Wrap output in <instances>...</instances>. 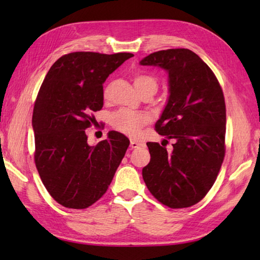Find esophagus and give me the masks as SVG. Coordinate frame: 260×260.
<instances>
[{
	"label": "esophagus",
	"instance_id": "1",
	"mask_svg": "<svg viewBox=\"0 0 260 260\" xmlns=\"http://www.w3.org/2000/svg\"><path fill=\"white\" fill-rule=\"evenodd\" d=\"M141 145H143L141 142H137V141H134V140L131 141V147L132 148H136V147H139Z\"/></svg>",
	"mask_w": 260,
	"mask_h": 260
}]
</instances>
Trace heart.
Wrapping results in <instances>:
<instances>
[{
	"instance_id": "b5f03b06",
	"label": "heart",
	"mask_w": 260,
	"mask_h": 260,
	"mask_svg": "<svg viewBox=\"0 0 260 260\" xmlns=\"http://www.w3.org/2000/svg\"><path fill=\"white\" fill-rule=\"evenodd\" d=\"M134 86L137 91H142L144 89H153L156 91L157 82L151 76L139 74L134 77ZM108 91V88L105 89V95ZM150 121V116L145 113L132 112V110L123 109L118 113L113 115L112 125L115 129L127 135L135 136L140 133L143 126Z\"/></svg>"
}]
</instances>
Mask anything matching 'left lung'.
<instances>
[{
	"label": "left lung",
	"instance_id": "1",
	"mask_svg": "<svg viewBox=\"0 0 260 260\" xmlns=\"http://www.w3.org/2000/svg\"><path fill=\"white\" fill-rule=\"evenodd\" d=\"M140 64L167 71L169 97L155 128L174 140L169 152L158 143H146L151 161L143 168V180L165 206L191 207L211 189L224 157L222 89L209 66L189 49L154 52Z\"/></svg>",
	"mask_w": 260,
	"mask_h": 260
}]
</instances>
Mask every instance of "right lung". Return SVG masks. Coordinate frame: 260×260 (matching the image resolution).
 Wrapping results in <instances>:
<instances>
[{"label": "right lung", "instance_id": "add662e5", "mask_svg": "<svg viewBox=\"0 0 260 260\" xmlns=\"http://www.w3.org/2000/svg\"><path fill=\"white\" fill-rule=\"evenodd\" d=\"M132 53L73 52L48 71L32 116L36 165L42 183L66 208L85 209L107 191L129 140L110 131L96 146L85 129L104 105L103 84Z\"/></svg>", "mask_w": 260, "mask_h": 260}]
</instances>
